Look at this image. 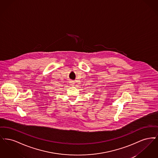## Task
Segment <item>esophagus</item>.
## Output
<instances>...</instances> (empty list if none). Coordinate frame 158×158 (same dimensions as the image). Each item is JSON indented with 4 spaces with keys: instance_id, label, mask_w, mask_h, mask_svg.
Instances as JSON below:
<instances>
[{
    "instance_id": "esophagus-1",
    "label": "esophagus",
    "mask_w": 158,
    "mask_h": 158,
    "mask_svg": "<svg viewBox=\"0 0 158 158\" xmlns=\"http://www.w3.org/2000/svg\"><path fill=\"white\" fill-rule=\"evenodd\" d=\"M69 83H70V85L73 86V85H74V84H75V82H74L73 81H69Z\"/></svg>"
}]
</instances>
